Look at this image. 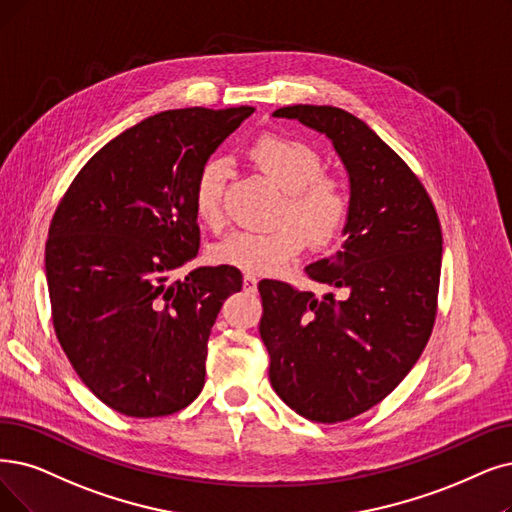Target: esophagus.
<instances>
[{
  "label": "esophagus",
  "mask_w": 512,
  "mask_h": 512,
  "mask_svg": "<svg viewBox=\"0 0 512 512\" xmlns=\"http://www.w3.org/2000/svg\"><path fill=\"white\" fill-rule=\"evenodd\" d=\"M256 283H258V279L254 275H250V273L243 275V290L254 292L256 290Z\"/></svg>",
  "instance_id": "1"
}]
</instances>
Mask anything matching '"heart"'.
Returning <instances> with one entry per match:
<instances>
[{
    "instance_id": "b5f03b06",
    "label": "heart",
    "mask_w": 512,
    "mask_h": 512,
    "mask_svg": "<svg viewBox=\"0 0 512 512\" xmlns=\"http://www.w3.org/2000/svg\"><path fill=\"white\" fill-rule=\"evenodd\" d=\"M260 170L285 191L281 220L273 229H239L220 239L212 248V260L250 275L279 273L309 243V235L330 241L349 214V195L334 176L321 174V155L306 142L283 136H260L252 149ZM229 163L210 157L199 168L193 182V210L197 218L218 229L222 224V199ZM298 217V223L289 216Z\"/></svg>"
}]
</instances>
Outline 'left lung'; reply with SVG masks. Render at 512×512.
Listing matches in <instances>:
<instances>
[{"mask_svg":"<svg viewBox=\"0 0 512 512\" xmlns=\"http://www.w3.org/2000/svg\"><path fill=\"white\" fill-rule=\"evenodd\" d=\"M273 117L325 134L349 174L342 250L306 267L344 296L258 283L275 393L300 416L334 424L393 393L422 355L437 313L441 224L416 174L359 117L315 105Z\"/></svg>","mask_w":512,"mask_h":512,"instance_id":"1","label":"left lung"}]
</instances>
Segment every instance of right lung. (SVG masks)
Returning <instances> with one entry per match:
<instances>
[{
  "label": "right lung",
  "instance_id": "1",
  "mask_svg": "<svg viewBox=\"0 0 512 512\" xmlns=\"http://www.w3.org/2000/svg\"><path fill=\"white\" fill-rule=\"evenodd\" d=\"M252 111L142 119L79 170L54 212L46 279L56 338L119 414L180 412L206 384L212 325L243 279L227 264L174 275L199 252L195 176Z\"/></svg>",
  "mask_w": 512,
  "mask_h": 512
}]
</instances>
